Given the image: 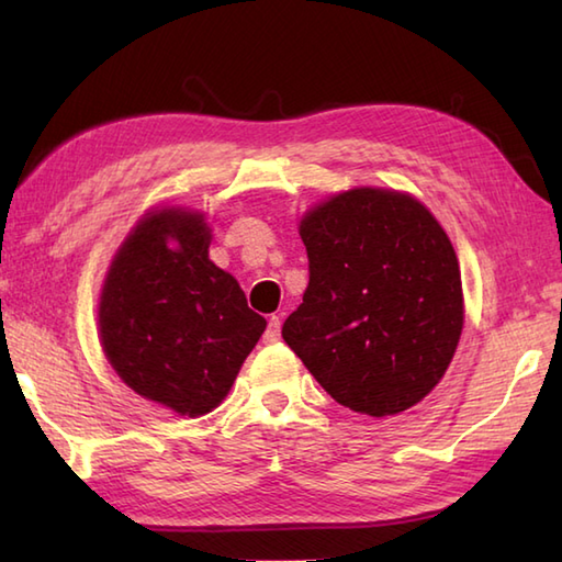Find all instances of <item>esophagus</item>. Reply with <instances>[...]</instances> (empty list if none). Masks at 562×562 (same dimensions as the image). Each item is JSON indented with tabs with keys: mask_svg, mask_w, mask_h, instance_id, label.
I'll list each match as a JSON object with an SVG mask.
<instances>
[{
	"mask_svg": "<svg viewBox=\"0 0 562 562\" xmlns=\"http://www.w3.org/2000/svg\"><path fill=\"white\" fill-rule=\"evenodd\" d=\"M280 330H282L280 316H270L268 330H266V336H262V342H278L280 340Z\"/></svg>",
	"mask_w": 562,
	"mask_h": 562,
	"instance_id": "obj_1",
	"label": "esophagus"
}]
</instances>
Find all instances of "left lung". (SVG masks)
I'll use <instances>...</instances> for the list:
<instances>
[{
    "label": "left lung",
    "instance_id": "8db88e82",
    "mask_svg": "<svg viewBox=\"0 0 562 562\" xmlns=\"http://www.w3.org/2000/svg\"><path fill=\"white\" fill-rule=\"evenodd\" d=\"M304 302L282 338L345 408L372 417L420 403L463 328L459 260L423 202L352 188L304 214Z\"/></svg>",
    "mask_w": 562,
    "mask_h": 562
}]
</instances>
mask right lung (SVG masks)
<instances>
[{
	"label": "right lung",
	"instance_id": "right-lung-1",
	"mask_svg": "<svg viewBox=\"0 0 562 562\" xmlns=\"http://www.w3.org/2000/svg\"><path fill=\"white\" fill-rule=\"evenodd\" d=\"M200 212H147L105 274L99 330L125 384L178 415H205L224 401L266 330L229 272L210 260Z\"/></svg>",
	"mask_w": 562,
	"mask_h": 562
}]
</instances>
